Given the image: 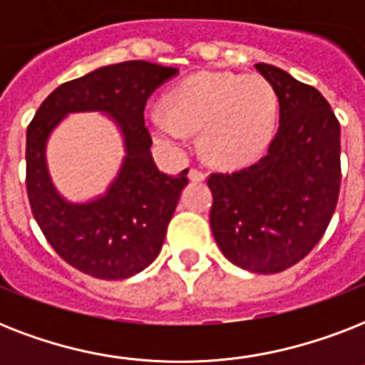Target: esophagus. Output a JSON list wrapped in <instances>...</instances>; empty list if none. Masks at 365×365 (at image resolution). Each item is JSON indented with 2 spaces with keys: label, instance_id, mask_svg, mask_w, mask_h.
Wrapping results in <instances>:
<instances>
[{
  "label": "esophagus",
  "instance_id": "1",
  "mask_svg": "<svg viewBox=\"0 0 365 365\" xmlns=\"http://www.w3.org/2000/svg\"><path fill=\"white\" fill-rule=\"evenodd\" d=\"M189 180H191V182H205L206 172H202L200 168H191V170H189Z\"/></svg>",
  "mask_w": 365,
  "mask_h": 365
}]
</instances>
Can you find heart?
I'll list each match as a JSON object with an SVG mask.
<instances>
[{
	"instance_id": "b5f03b06",
	"label": "heart",
	"mask_w": 365,
	"mask_h": 365,
	"mask_svg": "<svg viewBox=\"0 0 365 365\" xmlns=\"http://www.w3.org/2000/svg\"><path fill=\"white\" fill-rule=\"evenodd\" d=\"M165 108L145 113L157 142L178 151L200 130V148L217 166L257 160L277 130L278 94L259 73L200 71L166 93Z\"/></svg>"
}]
</instances>
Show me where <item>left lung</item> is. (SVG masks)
Segmentation results:
<instances>
[{
    "instance_id": "1",
    "label": "left lung",
    "mask_w": 365,
    "mask_h": 365,
    "mask_svg": "<svg viewBox=\"0 0 365 365\" xmlns=\"http://www.w3.org/2000/svg\"><path fill=\"white\" fill-rule=\"evenodd\" d=\"M255 70L278 94V130L255 165L208 176L210 227L231 263L286 271L322 239L341 187V126L328 100L271 64Z\"/></svg>"
}]
</instances>
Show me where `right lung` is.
Here are the masks:
<instances>
[{"label": "right lung", "mask_w": 365, "mask_h": 365, "mask_svg": "<svg viewBox=\"0 0 365 365\" xmlns=\"http://www.w3.org/2000/svg\"><path fill=\"white\" fill-rule=\"evenodd\" d=\"M176 73V68L145 60L104 66L54 88L28 125L26 191L31 214L54 252L77 271L123 280L159 255L189 170L168 176L155 166L143 110L155 88ZM76 110L110 113L123 130L127 148L108 193L87 205L66 203L52 187L44 163L50 130Z\"/></svg>", "instance_id": "add662e5"}]
</instances>
